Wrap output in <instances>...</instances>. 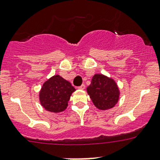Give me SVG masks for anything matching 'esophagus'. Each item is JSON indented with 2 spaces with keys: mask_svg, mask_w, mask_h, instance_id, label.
Masks as SVG:
<instances>
[{
  "mask_svg": "<svg viewBox=\"0 0 160 160\" xmlns=\"http://www.w3.org/2000/svg\"><path fill=\"white\" fill-rule=\"evenodd\" d=\"M85 88H86V86H85L84 84H82L81 86L79 87L78 88H79V89H80V90H84V89H85Z\"/></svg>",
  "mask_w": 160,
  "mask_h": 160,
  "instance_id": "34e87169",
  "label": "esophagus"
}]
</instances>
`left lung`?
I'll return each instance as SVG.
<instances>
[{"label":"left lung","instance_id":"obj_1","mask_svg":"<svg viewBox=\"0 0 160 160\" xmlns=\"http://www.w3.org/2000/svg\"><path fill=\"white\" fill-rule=\"evenodd\" d=\"M87 92L96 108L104 111L113 108L119 102L120 94L116 81L100 73L94 74Z\"/></svg>","mask_w":160,"mask_h":160}]
</instances>
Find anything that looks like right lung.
I'll use <instances>...</instances> for the list:
<instances>
[{"instance_id": "obj_1", "label": "right lung", "mask_w": 160, "mask_h": 160, "mask_svg": "<svg viewBox=\"0 0 160 160\" xmlns=\"http://www.w3.org/2000/svg\"><path fill=\"white\" fill-rule=\"evenodd\" d=\"M75 91L69 81L61 76L55 75L43 83L39 92V100L47 111L61 112L67 108L68 102Z\"/></svg>"}]
</instances>
